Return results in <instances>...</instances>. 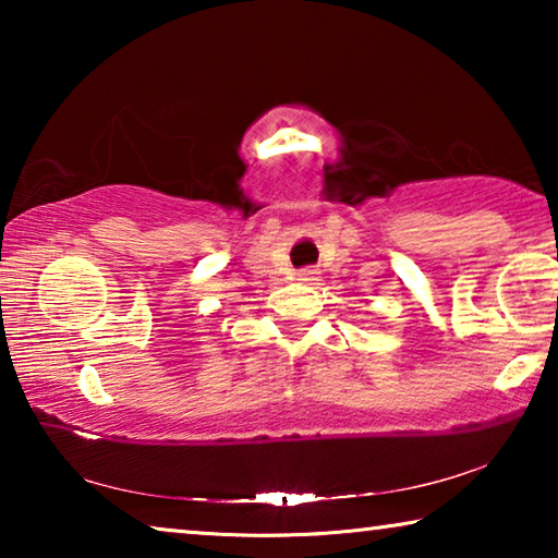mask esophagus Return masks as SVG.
Wrapping results in <instances>:
<instances>
[{
    "mask_svg": "<svg viewBox=\"0 0 558 558\" xmlns=\"http://www.w3.org/2000/svg\"><path fill=\"white\" fill-rule=\"evenodd\" d=\"M317 268H302V270H298V280H302V282H315L317 280Z\"/></svg>",
    "mask_w": 558,
    "mask_h": 558,
    "instance_id": "obj_1",
    "label": "esophagus"
}]
</instances>
